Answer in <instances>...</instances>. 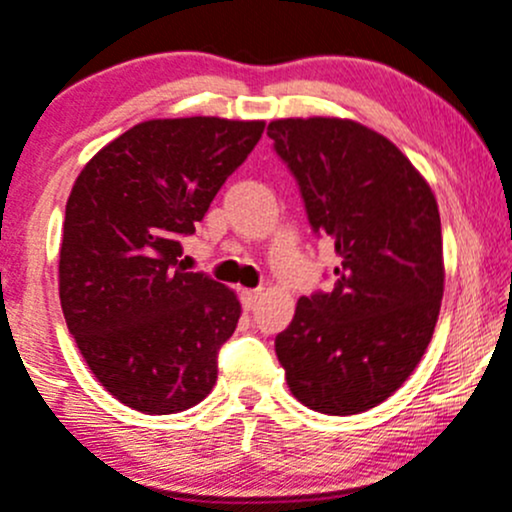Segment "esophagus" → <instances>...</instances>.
<instances>
[{"label": "esophagus", "mask_w": 512, "mask_h": 512, "mask_svg": "<svg viewBox=\"0 0 512 512\" xmlns=\"http://www.w3.org/2000/svg\"><path fill=\"white\" fill-rule=\"evenodd\" d=\"M262 294H265V291L262 289H243V303H245V308H255L257 306V301L262 299Z\"/></svg>", "instance_id": "esophagus-1"}]
</instances>
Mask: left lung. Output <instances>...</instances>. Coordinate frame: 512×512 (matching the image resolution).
Returning a JSON list of instances; mask_svg holds the SVG:
<instances>
[{"instance_id": "1", "label": "left lung", "mask_w": 512, "mask_h": 512, "mask_svg": "<svg viewBox=\"0 0 512 512\" xmlns=\"http://www.w3.org/2000/svg\"><path fill=\"white\" fill-rule=\"evenodd\" d=\"M267 136L340 257L333 291L301 296L274 340L286 384L311 411H369L418 367L440 316L437 201L391 140L355 121H272Z\"/></svg>"}]
</instances>
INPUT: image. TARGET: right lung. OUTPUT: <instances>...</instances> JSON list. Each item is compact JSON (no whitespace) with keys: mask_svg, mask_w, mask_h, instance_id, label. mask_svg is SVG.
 <instances>
[{"mask_svg":"<svg viewBox=\"0 0 512 512\" xmlns=\"http://www.w3.org/2000/svg\"><path fill=\"white\" fill-rule=\"evenodd\" d=\"M262 121H145L99 150L65 206L60 303L106 391L148 415L187 411L218 379L240 303L184 272L182 238L262 138Z\"/></svg>","mask_w":512,"mask_h":512,"instance_id":"add662e5","label":"right lung"}]
</instances>
